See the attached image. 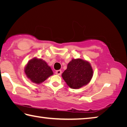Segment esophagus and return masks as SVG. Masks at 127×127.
I'll return each mask as SVG.
<instances>
[{
  "label": "esophagus",
  "instance_id": "1",
  "mask_svg": "<svg viewBox=\"0 0 127 127\" xmlns=\"http://www.w3.org/2000/svg\"><path fill=\"white\" fill-rule=\"evenodd\" d=\"M62 73V70H58L55 71V74L57 75H61Z\"/></svg>",
  "mask_w": 127,
  "mask_h": 127
}]
</instances>
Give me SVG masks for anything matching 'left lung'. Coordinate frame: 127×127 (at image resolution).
Returning <instances> with one entry per match:
<instances>
[{"instance_id":"8db88e82","label":"left lung","mask_w":127,"mask_h":127,"mask_svg":"<svg viewBox=\"0 0 127 127\" xmlns=\"http://www.w3.org/2000/svg\"><path fill=\"white\" fill-rule=\"evenodd\" d=\"M62 76L69 87L78 89L90 82L93 70L88 62L81 59H72Z\"/></svg>"}]
</instances>
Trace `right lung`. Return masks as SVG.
Segmentation results:
<instances>
[{"mask_svg":"<svg viewBox=\"0 0 127 127\" xmlns=\"http://www.w3.org/2000/svg\"><path fill=\"white\" fill-rule=\"evenodd\" d=\"M25 73L33 82L39 84L53 74L51 68L41 59L33 58L25 68Z\"/></svg>","mask_w":127,"mask_h":127,"instance_id":"1","label":"right lung"}]
</instances>
